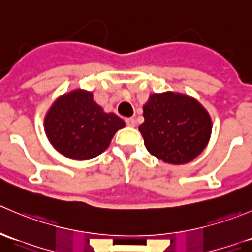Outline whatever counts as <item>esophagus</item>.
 Returning <instances> with one entry per match:
<instances>
[{
  "label": "esophagus",
  "mask_w": 252,
  "mask_h": 252,
  "mask_svg": "<svg viewBox=\"0 0 252 252\" xmlns=\"http://www.w3.org/2000/svg\"><path fill=\"white\" fill-rule=\"evenodd\" d=\"M126 126H135L136 122H135V119H134V118H126Z\"/></svg>",
  "instance_id": "obj_1"
}]
</instances>
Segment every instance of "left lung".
<instances>
[{"label": "left lung", "instance_id": "8db88e82", "mask_svg": "<svg viewBox=\"0 0 252 252\" xmlns=\"http://www.w3.org/2000/svg\"><path fill=\"white\" fill-rule=\"evenodd\" d=\"M139 126L151 155L172 164H184L199 156L210 140L212 122L195 98L183 94H152L144 105Z\"/></svg>", "mask_w": 252, "mask_h": 252}]
</instances>
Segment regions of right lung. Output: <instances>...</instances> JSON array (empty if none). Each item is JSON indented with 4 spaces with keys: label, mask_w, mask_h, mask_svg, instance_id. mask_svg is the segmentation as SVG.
Wrapping results in <instances>:
<instances>
[{
    "label": "right lung",
    "mask_w": 252,
    "mask_h": 252,
    "mask_svg": "<svg viewBox=\"0 0 252 252\" xmlns=\"http://www.w3.org/2000/svg\"><path fill=\"white\" fill-rule=\"evenodd\" d=\"M45 133L52 146L68 158L85 161L102 154L126 123L106 113L93 93L73 90L58 97L45 117Z\"/></svg>",
    "instance_id": "add662e5"
}]
</instances>
